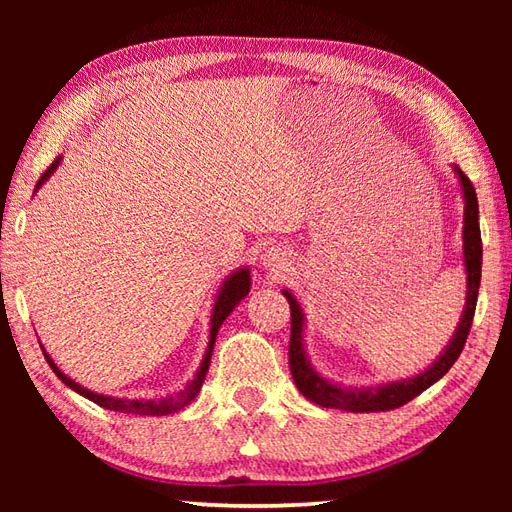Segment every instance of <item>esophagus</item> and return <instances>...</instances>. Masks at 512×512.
Listing matches in <instances>:
<instances>
[{
  "instance_id": "esophagus-1",
  "label": "esophagus",
  "mask_w": 512,
  "mask_h": 512,
  "mask_svg": "<svg viewBox=\"0 0 512 512\" xmlns=\"http://www.w3.org/2000/svg\"><path fill=\"white\" fill-rule=\"evenodd\" d=\"M264 264L266 268L275 270V273H281V270L290 266V253H286L284 248H268L264 255Z\"/></svg>"
}]
</instances>
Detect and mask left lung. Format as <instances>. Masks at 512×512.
Masks as SVG:
<instances>
[{
  "label": "left lung",
  "mask_w": 512,
  "mask_h": 512,
  "mask_svg": "<svg viewBox=\"0 0 512 512\" xmlns=\"http://www.w3.org/2000/svg\"><path fill=\"white\" fill-rule=\"evenodd\" d=\"M458 173V180L462 184L464 193V266H466V306L460 319L458 330H455L453 339L449 341L447 350H444L438 361L422 374L396 380V383L378 385V387H341L330 383L328 378L314 372V367L308 361L306 347H303V310L295 295L288 290L284 297L290 303V347H288V363L290 374L295 378V385L308 400L317 402L319 407L330 409H343L354 413H369V411H389L407 405L409 400L420 396L424 389H429L433 383L449 372L453 363L458 361L462 354V347L466 343V336L471 332L475 306H477V292H480V279H482V235H480V209H477V195L473 182L464 176L460 167H453Z\"/></svg>",
  "instance_id": "1"
}]
</instances>
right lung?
Returning a JSON list of instances; mask_svg holds the SVG:
<instances>
[{
    "label": "right lung",
    "instance_id": "add662e5",
    "mask_svg": "<svg viewBox=\"0 0 512 512\" xmlns=\"http://www.w3.org/2000/svg\"><path fill=\"white\" fill-rule=\"evenodd\" d=\"M59 160L57 158L52 162V165L43 171V176L39 178L35 191L41 187L43 182H46L52 171L59 167ZM250 290V273L248 268H239L235 270L233 275H228L224 279V284L220 288V292H217V299H215V306H213V314H211V336H209V347H206V354L202 358V365L198 372H195V378L191 380V383H187V387L180 389V391H173V394L165 396V398H154V400H132V398H114V396H103V394H96V391H90L81 387L79 383H74L72 378L65 376L61 369L57 367V363L52 361L50 354L43 350V356H46L48 365L52 367V372L59 376L61 383L68 385L70 389H74L76 394H81L83 398H88L92 402H96V405L103 407V409H110V411H118V413H132V416H167V413H176L180 411L182 407H187L189 402L198 396V391L204 383V376L206 372H209V363H211V352H213V345H215V336H217V330H220V325L224 323V319L228 317L235 310V306L239 301H242Z\"/></svg>",
    "mask_w": 512,
    "mask_h": 512
}]
</instances>
